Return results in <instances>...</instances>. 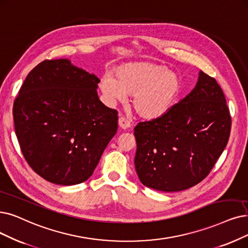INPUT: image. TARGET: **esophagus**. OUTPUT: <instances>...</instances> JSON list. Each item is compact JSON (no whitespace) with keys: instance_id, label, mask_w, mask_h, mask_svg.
<instances>
[{"instance_id":"34e87169","label":"esophagus","mask_w":248,"mask_h":248,"mask_svg":"<svg viewBox=\"0 0 248 248\" xmlns=\"http://www.w3.org/2000/svg\"><path fill=\"white\" fill-rule=\"evenodd\" d=\"M118 123H119V127H120L121 129H128V128H130V126H131L130 122L128 121L127 119L124 118V117L119 118Z\"/></svg>"}]
</instances>
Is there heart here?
<instances>
[{"mask_svg": "<svg viewBox=\"0 0 248 248\" xmlns=\"http://www.w3.org/2000/svg\"><path fill=\"white\" fill-rule=\"evenodd\" d=\"M113 77H102L101 92L107 103L124 102L126 94L133 95L134 111L144 119L154 120L169 113L181 95V77L162 65L136 62L119 66Z\"/></svg>", "mask_w": 248, "mask_h": 248, "instance_id": "b5f03b06", "label": "heart"}]
</instances>
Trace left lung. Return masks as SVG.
<instances>
[{
    "instance_id": "8db88e82",
    "label": "left lung",
    "mask_w": 248,
    "mask_h": 248,
    "mask_svg": "<svg viewBox=\"0 0 248 248\" xmlns=\"http://www.w3.org/2000/svg\"><path fill=\"white\" fill-rule=\"evenodd\" d=\"M230 129L222 88L200 71L195 87L169 113L134 127V164L140 182L165 192L200 183L225 150Z\"/></svg>"
}]
</instances>
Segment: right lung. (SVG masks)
<instances>
[{
  "instance_id": "add662e5",
  "label": "right lung",
  "mask_w": 248,
  "mask_h": 248,
  "mask_svg": "<svg viewBox=\"0 0 248 248\" xmlns=\"http://www.w3.org/2000/svg\"><path fill=\"white\" fill-rule=\"evenodd\" d=\"M100 81L69 59L39 63L24 80L13 106L15 132L26 162L46 181H86L116 134L118 113L98 98Z\"/></svg>"
}]
</instances>
